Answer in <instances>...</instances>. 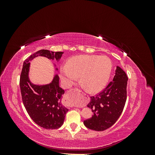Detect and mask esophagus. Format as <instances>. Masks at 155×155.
<instances>
[{
	"label": "esophagus",
	"mask_w": 155,
	"mask_h": 155,
	"mask_svg": "<svg viewBox=\"0 0 155 155\" xmlns=\"http://www.w3.org/2000/svg\"><path fill=\"white\" fill-rule=\"evenodd\" d=\"M75 91H78V92H81V91L80 90V89H79V88H76V90ZM72 91H68V92H67L66 93V94H65V96H64V97H65V98H66V99H68L69 98V97H70V96L72 94Z\"/></svg>",
	"instance_id": "34e87169"
}]
</instances>
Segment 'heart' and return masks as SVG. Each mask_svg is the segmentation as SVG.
I'll list each match as a JSON object with an SVG mask.
<instances>
[{"label": "heart", "mask_w": 155, "mask_h": 155, "mask_svg": "<svg viewBox=\"0 0 155 155\" xmlns=\"http://www.w3.org/2000/svg\"><path fill=\"white\" fill-rule=\"evenodd\" d=\"M112 70L110 59L107 56L83 55L70 59L67 67L61 70V78L68 87L80 77L83 86L90 92H96L105 85Z\"/></svg>", "instance_id": "b5f03b06"}]
</instances>
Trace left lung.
<instances>
[{
	"label": "left lung",
	"instance_id": "1",
	"mask_svg": "<svg viewBox=\"0 0 155 155\" xmlns=\"http://www.w3.org/2000/svg\"><path fill=\"white\" fill-rule=\"evenodd\" d=\"M127 80L125 72L117 67L112 81L101 92L91 97L87 106L92 109L93 116L83 121L87 128L102 131L116 123L126 102Z\"/></svg>",
	"mask_w": 155,
	"mask_h": 155
}]
</instances>
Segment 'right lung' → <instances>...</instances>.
<instances>
[{
	"label": "right lung",
	"mask_w": 155,
	"mask_h": 155,
	"mask_svg": "<svg viewBox=\"0 0 155 155\" xmlns=\"http://www.w3.org/2000/svg\"><path fill=\"white\" fill-rule=\"evenodd\" d=\"M41 50L31 55L23 63L20 76L22 100L30 118L40 127L46 129L59 128L64 121L68 109L61 104L64 91L59 85V77L55 76L52 82L46 85H33L29 80L30 61L37 56L48 59H60L63 52Z\"/></svg>",
	"instance_id": "right-lung-1"
}]
</instances>
